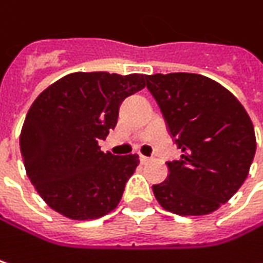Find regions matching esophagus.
<instances>
[{"instance_id": "obj_1", "label": "esophagus", "mask_w": 263, "mask_h": 263, "mask_svg": "<svg viewBox=\"0 0 263 263\" xmlns=\"http://www.w3.org/2000/svg\"><path fill=\"white\" fill-rule=\"evenodd\" d=\"M139 160H141V163H143V164H145V163H148V161H149V157H145V156H139Z\"/></svg>"}]
</instances>
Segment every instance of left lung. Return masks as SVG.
Returning <instances> with one entry per match:
<instances>
[{
    "label": "left lung",
    "instance_id": "1",
    "mask_svg": "<svg viewBox=\"0 0 263 263\" xmlns=\"http://www.w3.org/2000/svg\"><path fill=\"white\" fill-rule=\"evenodd\" d=\"M181 159L153 185L154 196L178 216H205L238 192L256 151L253 124L224 86L195 73L145 76Z\"/></svg>",
    "mask_w": 263,
    "mask_h": 263
}]
</instances>
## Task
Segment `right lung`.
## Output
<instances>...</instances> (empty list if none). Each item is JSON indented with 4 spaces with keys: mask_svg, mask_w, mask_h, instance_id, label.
Masks as SVG:
<instances>
[{
    "mask_svg": "<svg viewBox=\"0 0 263 263\" xmlns=\"http://www.w3.org/2000/svg\"><path fill=\"white\" fill-rule=\"evenodd\" d=\"M145 86L143 74L107 71L67 74L29 107L21 133L28 178L47 205L73 220L117 208L139 159L100 151L120 106Z\"/></svg>",
    "mask_w": 263,
    "mask_h": 263,
    "instance_id": "right-lung-1",
    "label": "right lung"
}]
</instances>
